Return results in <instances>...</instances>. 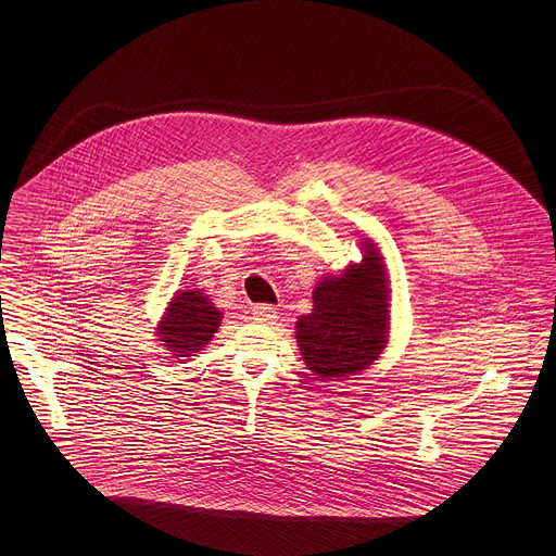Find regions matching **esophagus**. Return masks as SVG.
I'll list each match as a JSON object with an SVG mask.
<instances>
[{"instance_id":"1","label":"esophagus","mask_w":556,"mask_h":556,"mask_svg":"<svg viewBox=\"0 0 556 556\" xmlns=\"http://www.w3.org/2000/svg\"><path fill=\"white\" fill-rule=\"evenodd\" d=\"M252 318L258 320V323H274L278 318V313L274 306H267V304H256L252 308Z\"/></svg>"}]
</instances>
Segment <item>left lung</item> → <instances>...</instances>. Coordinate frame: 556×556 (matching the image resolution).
I'll return each mask as SVG.
<instances>
[{"mask_svg":"<svg viewBox=\"0 0 556 556\" xmlns=\"http://www.w3.org/2000/svg\"><path fill=\"white\" fill-rule=\"evenodd\" d=\"M390 280L377 243H364L362 263L327 276L313 291L315 308L298 318L295 338L318 381H344L383 353L390 336Z\"/></svg>","mask_w":556,"mask_h":556,"instance_id":"obj_1","label":"left lung"}]
</instances>
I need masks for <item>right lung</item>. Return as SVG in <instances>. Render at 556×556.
Here are the masks:
<instances>
[{
  "label": "right lung",
  "instance_id": "add662e5",
  "mask_svg": "<svg viewBox=\"0 0 556 556\" xmlns=\"http://www.w3.org/2000/svg\"><path fill=\"white\" fill-rule=\"evenodd\" d=\"M220 320L223 313L201 289L177 291L156 327V336L173 357H190L210 344Z\"/></svg>",
  "mask_w": 556,
  "mask_h": 556
}]
</instances>
